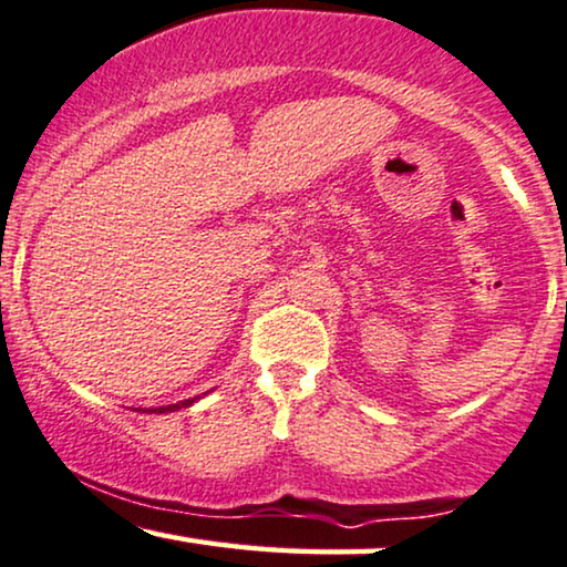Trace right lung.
<instances>
[{"label": "right lung", "instance_id": "add662e5", "mask_svg": "<svg viewBox=\"0 0 567 567\" xmlns=\"http://www.w3.org/2000/svg\"><path fill=\"white\" fill-rule=\"evenodd\" d=\"M193 400H185V402H177V405H167V408H159V413H167V410H177V408H185V405H190Z\"/></svg>", "mask_w": 567, "mask_h": 567}]
</instances>
